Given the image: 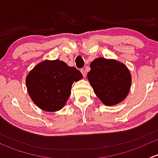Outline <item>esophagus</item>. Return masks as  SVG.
Listing matches in <instances>:
<instances>
[{
  "label": "esophagus",
  "mask_w": 158,
  "mask_h": 158,
  "mask_svg": "<svg viewBox=\"0 0 158 158\" xmlns=\"http://www.w3.org/2000/svg\"><path fill=\"white\" fill-rule=\"evenodd\" d=\"M81 73H82V75H83V76H86V72H85V70L84 69H81Z\"/></svg>",
  "instance_id": "1"
}]
</instances>
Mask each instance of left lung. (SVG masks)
<instances>
[{"label": "left lung", "instance_id": "1", "mask_svg": "<svg viewBox=\"0 0 158 158\" xmlns=\"http://www.w3.org/2000/svg\"><path fill=\"white\" fill-rule=\"evenodd\" d=\"M90 68L88 80L103 104L114 106L126 98L131 88V76L125 64L99 57L91 63Z\"/></svg>", "mask_w": 158, "mask_h": 158}]
</instances>
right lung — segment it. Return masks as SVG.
<instances>
[{
	"label": "right lung",
	"mask_w": 158,
	"mask_h": 158,
	"mask_svg": "<svg viewBox=\"0 0 158 158\" xmlns=\"http://www.w3.org/2000/svg\"><path fill=\"white\" fill-rule=\"evenodd\" d=\"M82 74L65 62L44 60L36 65L26 78L28 94L42 110L56 111L63 109L71 94L72 85Z\"/></svg>",
	"instance_id": "right-lung-1"
}]
</instances>
